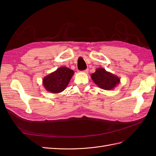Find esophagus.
Segmentation results:
<instances>
[{
  "instance_id": "esophagus-1",
  "label": "esophagus",
  "mask_w": 156,
  "mask_h": 156,
  "mask_svg": "<svg viewBox=\"0 0 156 156\" xmlns=\"http://www.w3.org/2000/svg\"><path fill=\"white\" fill-rule=\"evenodd\" d=\"M83 73H88V69H86V70H83Z\"/></svg>"
}]
</instances>
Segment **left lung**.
<instances>
[{
	"mask_svg": "<svg viewBox=\"0 0 156 156\" xmlns=\"http://www.w3.org/2000/svg\"><path fill=\"white\" fill-rule=\"evenodd\" d=\"M91 77L95 84L105 90H112L120 80L118 76L107 72L104 69H97Z\"/></svg>",
	"mask_w": 156,
	"mask_h": 156,
	"instance_id": "left-lung-1",
	"label": "left lung"
}]
</instances>
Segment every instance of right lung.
I'll list each match as a JSON object with an SVG mask.
<instances>
[{"label": "right lung", "mask_w": 156, "mask_h": 156, "mask_svg": "<svg viewBox=\"0 0 156 156\" xmlns=\"http://www.w3.org/2000/svg\"><path fill=\"white\" fill-rule=\"evenodd\" d=\"M73 74V70L62 66L44 78V86L50 92L60 93L65 90Z\"/></svg>", "instance_id": "1"}]
</instances>
